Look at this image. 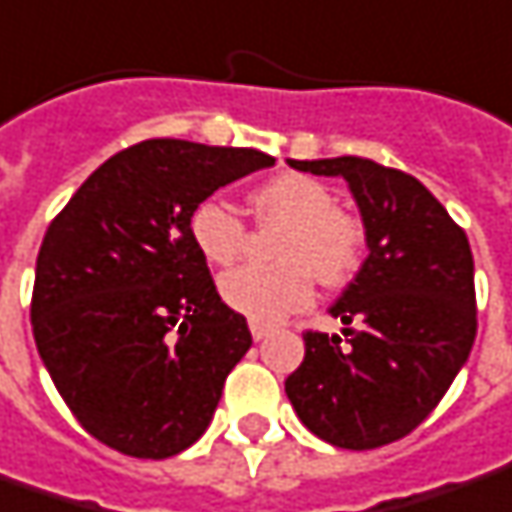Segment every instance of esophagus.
I'll return each instance as SVG.
<instances>
[{"instance_id": "obj_1", "label": "esophagus", "mask_w": 512, "mask_h": 512, "mask_svg": "<svg viewBox=\"0 0 512 512\" xmlns=\"http://www.w3.org/2000/svg\"><path fill=\"white\" fill-rule=\"evenodd\" d=\"M249 331H252V337H255V343H260V340H266L269 337V326H263V323H249Z\"/></svg>"}]
</instances>
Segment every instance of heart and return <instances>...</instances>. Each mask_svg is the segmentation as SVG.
<instances>
[{"instance_id": "heart-1", "label": "heart", "mask_w": 512, "mask_h": 512, "mask_svg": "<svg viewBox=\"0 0 512 512\" xmlns=\"http://www.w3.org/2000/svg\"><path fill=\"white\" fill-rule=\"evenodd\" d=\"M257 221L283 223L274 240L272 266H243L223 274L221 297L229 309L255 323H277L309 306L314 277L343 286L362 263V223L343 212L331 189L314 178L283 172L249 195ZM195 249L215 266H232L246 249V223L226 203L206 198L189 215Z\"/></svg>"}]
</instances>
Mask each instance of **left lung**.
Returning <instances> with one entry per match:
<instances>
[{"instance_id": "8db88e82", "label": "left lung", "mask_w": 512, "mask_h": 512, "mask_svg": "<svg viewBox=\"0 0 512 512\" xmlns=\"http://www.w3.org/2000/svg\"><path fill=\"white\" fill-rule=\"evenodd\" d=\"M340 175L360 206L368 257L331 317L337 334L306 331V357L286 379L300 422L328 445L382 448L428 419L476 340L473 255L462 226L414 175L343 155L291 161Z\"/></svg>"}]
</instances>
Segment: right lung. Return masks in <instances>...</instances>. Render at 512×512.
I'll list each match as a JSON object with an SVG mask.
<instances>
[{"instance_id": "1", "label": "right lung", "mask_w": 512, "mask_h": 512, "mask_svg": "<svg viewBox=\"0 0 512 512\" xmlns=\"http://www.w3.org/2000/svg\"><path fill=\"white\" fill-rule=\"evenodd\" d=\"M274 167L246 147L150 138L115 152L47 226L30 323L81 428L135 459H167L209 428L249 351L189 215L215 189Z\"/></svg>"}]
</instances>
